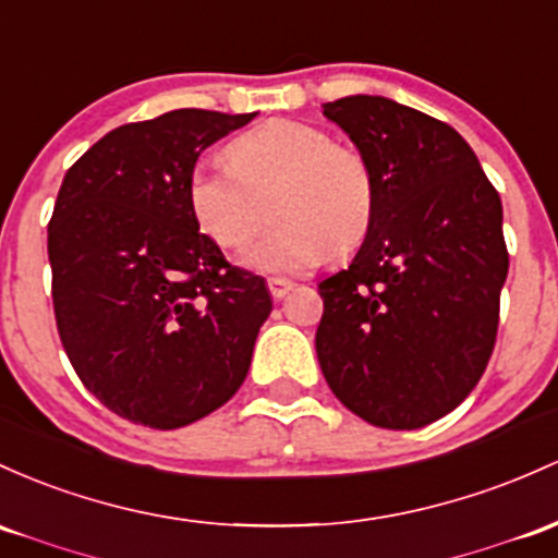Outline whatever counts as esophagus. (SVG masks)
Returning <instances> with one entry per match:
<instances>
[{"label":"esophagus","instance_id":"1","mask_svg":"<svg viewBox=\"0 0 558 558\" xmlns=\"http://www.w3.org/2000/svg\"><path fill=\"white\" fill-rule=\"evenodd\" d=\"M267 289H269V293H272V299H283L286 293L293 289V283H291V280H286V278H269Z\"/></svg>","mask_w":558,"mask_h":558}]
</instances>
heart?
<instances>
[{
    "label": "heart",
    "instance_id": "heart-1",
    "mask_svg": "<svg viewBox=\"0 0 558 558\" xmlns=\"http://www.w3.org/2000/svg\"><path fill=\"white\" fill-rule=\"evenodd\" d=\"M225 161L228 169L198 167L190 174L187 209L195 228L225 251L246 248L272 214L275 228L243 254L248 269L302 275L328 251L349 254L368 235L376 214L368 158L330 143L317 126L265 121L238 134Z\"/></svg>",
    "mask_w": 558,
    "mask_h": 558
}]
</instances>
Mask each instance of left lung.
Listing matches in <instances>:
<instances>
[{
    "mask_svg": "<svg viewBox=\"0 0 558 558\" xmlns=\"http://www.w3.org/2000/svg\"><path fill=\"white\" fill-rule=\"evenodd\" d=\"M368 158L376 214L347 269L317 286L330 391L381 428H421L476 387L508 275L504 206L452 126L389 97L323 106Z\"/></svg>",
    "mask_w": 558,
    "mask_h": 558,
    "instance_id": "obj_1",
    "label": "left lung"
}]
</instances>
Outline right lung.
Wrapping results in <instances>:
<instances>
[{
  "instance_id": "1",
  "label": "right lung",
  "mask_w": 558,
  "mask_h": 558,
  "mask_svg": "<svg viewBox=\"0 0 558 558\" xmlns=\"http://www.w3.org/2000/svg\"><path fill=\"white\" fill-rule=\"evenodd\" d=\"M254 116L180 108L124 124L60 185L47 228L60 341L84 387L132 424H193L248 373L272 299L195 228L187 180Z\"/></svg>"
}]
</instances>
